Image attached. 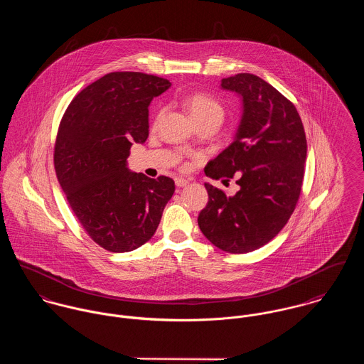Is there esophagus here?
Wrapping results in <instances>:
<instances>
[{"label": "esophagus", "mask_w": 364, "mask_h": 364, "mask_svg": "<svg viewBox=\"0 0 364 364\" xmlns=\"http://www.w3.org/2000/svg\"><path fill=\"white\" fill-rule=\"evenodd\" d=\"M175 183H176L178 188H183V186H186L189 183V181L185 179V178H175Z\"/></svg>", "instance_id": "obj_1"}]
</instances>
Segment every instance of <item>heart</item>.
Instances as JSON below:
<instances>
[{
	"label": "heart",
	"mask_w": 364,
	"mask_h": 364,
	"mask_svg": "<svg viewBox=\"0 0 364 364\" xmlns=\"http://www.w3.org/2000/svg\"><path fill=\"white\" fill-rule=\"evenodd\" d=\"M185 105L189 110V113L192 114V117L199 123L208 117H214V116H220L223 117V107L218 104L214 98H211L208 94L203 92H195L192 95H189L185 100ZM162 116V110H158L153 119V126L156 127L161 120Z\"/></svg>",
	"instance_id": "heart-1"
}]
</instances>
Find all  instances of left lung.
<instances>
[{"label":"left lung","instance_id":"1","mask_svg":"<svg viewBox=\"0 0 364 364\" xmlns=\"http://www.w3.org/2000/svg\"><path fill=\"white\" fill-rule=\"evenodd\" d=\"M221 87L242 97L244 113L235 140L210 161L205 173L240 191L205 183L206 208L198 223L208 241L230 254H247L273 240L299 202L307 139L294 104L274 87L250 73L221 80Z\"/></svg>","mask_w":364,"mask_h":364}]
</instances>
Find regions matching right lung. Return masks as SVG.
<instances>
[{
	"mask_svg": "<svg viewBox=\"0 0 364 364\" xmlns=\"http://www.w3.org/2000/svg\"><path fill=\"white\" fill-rule=\"evenodd\" d=\"M169 87L156 75L109 73L75 95L58 124L57 179L84 231L109 252L146 244L175 192L171 178L126 166L132 143L149 137V105Z\"/></svg>",
	"mask_w": 364,
	"mask_h": 364,
	"instance_id": "right-lung-1",
	"label": "right lung"
}]
</instances>
